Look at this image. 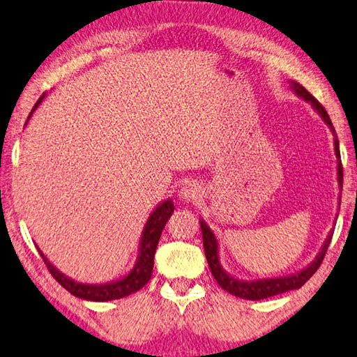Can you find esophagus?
<instances>
[{
	"label": "esophagus",
	"mask_w": 357,
	"mask_h": 357,
	"mask_svg": "<svg viewBox=\"0 0 357 357\" xmlns=\"http://www.w3.org/2000/svg\"><path fill=\"white\" fill-rule=\"evenodd\" d=\"M202 195V190L199 183H196L195 180H188L182 185V188L178 191V197L182 201H196L199 199Z\"/></svg>",
	"instance_id": "esophagus-1"
}]
</instances>
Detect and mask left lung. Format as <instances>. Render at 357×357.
I'll list each match as a JSON object with an SVG mask.
<instances>
[{
    "label": "left lung",
    "instance_id": "1",
    "mask_svg": "<svg viewBox=\"0 0 357 357\" xmlns=\"http://www.w3.org/2000/svg\"><path fill=\"white\" fill-rule=\"evenodd\" d=\"M291 89L296 93L297 96L302 98L303 101L310 102L312 107L317 110L319 114L321 119H323L324 123L329 126V130L334 136V150H335V156H337V183L338 188L342 191L343 186V167H342V160H340V147H338V139H337V132L332 126V121L327 115L326 109L321 106V104L314 99L310 93H308L301 84L291 80ZM340 199V196H338ZM340 207V204H338ZM201 229H202V241H204V251H206V258L208 262L210 272H212L213 278L217 280L218 284L223 288L227 293L237 297H242V299H248V301H261V299H267V297L277 296L286 293V291H293V289H299L301 286L305 284V282L310 278L314 272L318 271L321 262L324 259V255L327 251V247L332 241V234L334 231H331L327 234L324 243L321 245L319 253L314 256V259L310 262V264L305 266L301 271H297L294 273H289V275H283V277H273V278H259V280H238L231 273H227L223 266L220 262V243L218 238L215 236L213 231L210 229L208 225L206 223V220L201 218Z\"/></svg>",
    "mask_w": 357,
    "mask_h": 357
}]
</instances>
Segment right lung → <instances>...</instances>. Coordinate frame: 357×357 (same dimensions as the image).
I'll list each match as a JSON object with an SVG mask.
<instances>
[{
  "label": "right lung",
  "mask_w": 357,
  "mask_h": 357,
  "mask_svg": "<svg viewBox=\"0 0 357 357\" xmlns=\"http://www.w3.org/2000/svg\"><path fill=\"white\" fill-rule=\"evenodd\" d=\"M45 96L47 95L44 93V95L38 99V102L34 104L33 110L30 112V115H28L25 126L28 125V121H30L34 110L40 106L43 99H45ZM172 212H174V202L171 197H167L166 201L158 204V206L153 208V212L150 213L147 223L144 225L142 234H140L137 259L134 262L132 268L128 273H125L123 277L112 280V282H107V283H82L71 277L64 275L63 272L58 271V268L52 264L49 258H47L43 251H40L38 245L36 248L40 253V256H43L45 266L50 271L52 275H54V278L73 296L79 297V299L93 301V302H109V301L121 299V297H126L132 293H136V291L144 288V286L149 283V280L151 277V271H153V258H155L158 242H160L162 227L166 226Z\"/></svg>",
  "instance_id": "1"
}]
</instances>
